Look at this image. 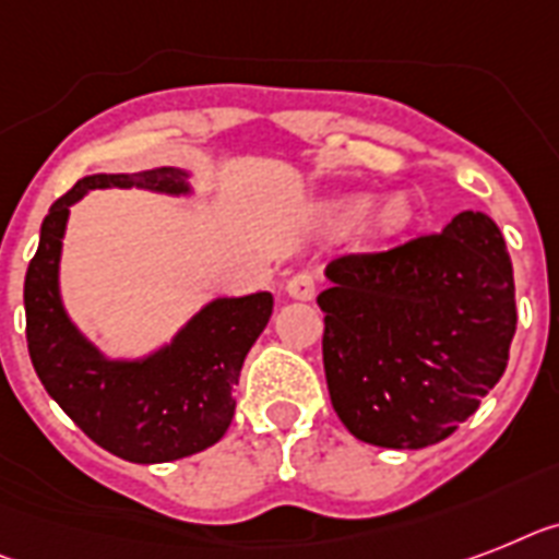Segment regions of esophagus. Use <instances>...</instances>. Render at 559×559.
<instances>
[{"mask_svg": "<svg viewBox=\"0 0 559 559\" xmlns=\"http://www.w3.org/2000/svg\"><path fill=\"white\" fill-rule=\"evenodd\" d=\"M285 290H288V297L294 299H311L313 294H317V280H313V274H308V271H299V274L290 276Z\"/></svg>", "mask_w": 559, "mask_h": 559, "instance_id": "obj_1", "label": "esophagus"}]
</instances>
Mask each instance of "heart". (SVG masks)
Returning <instances> with one entry per match:
<instances>
[{"label": "heart", "mask_w": 559, "mask_h": 559, "mask_svg": "<svg viewBox=\"0 0 559 559\" xmlns=\"http://www.w3.org/2000/svg\"><path fill=\"white\" fill-rule=\"evenodd\" d=\"M368 211H371L368 197H345V200H336L325 207V219L334 230H352L366 219ZM408 223H412V202L405 197H391L373 216V230L377 234H396Z\"/></svg>", "instance_id": "heart-1"}]
</instances>
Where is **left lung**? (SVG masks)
Masks as SVG:
<instances>
[{
  "mask_svg": "<svg viewBox=\"0 0 559 559\" xmlns=\"http://www.w3.org/2000/svg\"><path fill=\"white\" fill-rule=\"evenodd\" d=\"M322 362L331 405L357 440L426 449L454 435L500 382L518 329L514 271L483 211L325 269Z\"/></svg>",
  "mask_w": 559,
  "mask_h": 559,
  "instance_id": "1",
  "label": "left lung"
}]
</instances>
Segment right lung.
Returning a JSON list of instances; mask_svg holds the SVG:
<instances>
[{"label": "right lung", "instance_id": "add662e5", "mask_svg": "<svg viewBox=\"0 0 559 559\" xmlns=\"http://www.w3.org/2000/svg\"><path fill=\"white\" fill-rule=\"evenodd\" d=\"M188 170L94 174L50 205L25 274L27 352L41 385L96 445L128 463H170L223 440L246 354L274 311L269 290L216 297L145 357H108L68 317L59 262L71 205L94 188L188 197Z\"/></svg>", "mask_w": 559, "mask_h": 559}]
</instances>
